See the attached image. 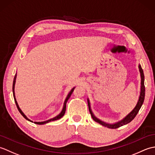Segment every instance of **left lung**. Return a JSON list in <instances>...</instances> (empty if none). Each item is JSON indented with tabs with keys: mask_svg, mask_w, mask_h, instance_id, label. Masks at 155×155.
I'll return each instance as SVG.
<instances>
[{
	"mask_svg": "<svg viewBox=\"0 0 155 155\" xmlns=\"http://www.w3.org/2000/svg\"><path fill=\"white\" fill-rule=\"evenodd\" d=\"M139 71H140V78H141V82H140V96L139 98V100H138L137 103L136 104L135 107H134L133 109L131 110L129 113H128L126 117H124L123 119L117 122V123H113V124H110V123H105V122L101 120L100 119H98V118L94 116V114L92 112L91 108V103L88 98H87V101H88V108H89V111L90 113L91 114V117L93 118V119L97 122V123L101 124V125H103L104 127H107L109 128H117L123 126V125L127 124L128 123H129L130 122L132 121L134 117L137 116V113H139V111L140 110V108L142 107V105L143 104V102L144 100V96H145V87H144V72L142 68H141L140 64L139 65Z\"/></svg>",
	"mask_w": 155,
	"mask_h": 155,
	"instance_id": "obj_1",
	"label": "left lung"
}]
</instances>
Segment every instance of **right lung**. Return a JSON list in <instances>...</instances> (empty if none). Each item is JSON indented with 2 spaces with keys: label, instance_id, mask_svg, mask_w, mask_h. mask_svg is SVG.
I'll return each mask as SVG.
<instances>
[{
  "label": "right lung",
  "instance_id": "right-lung-1",
  "mask_svg": "<svg viewBox=\"0 0 155 155\" xmlns=\"http://www.w3.org/2000/svg\"><path fill=\"white\" fill-rule=\"evenodd\" d=\"M16 74H15V76L14 81H13V84H12V93H13V97H14V99H15V101L16 105V107H17V108H18V111L20 112V113H21V114L22 115V117H24V118H25V119H27V120L30 121V122H32V123H33V121H32L31 120L29 119V118H28L26 116V115L24 114V113H23V112L21 110V108H20V107H19V106H18V103H17V101H16V98H15V83H16ZM74 88H75V87L72 88V89H71V91L68 93V95H67V97H66V98H65V101H64V105H63V107H62V109L61 113H59V114L57 115V116H56L55 117L52 118H51V119H48V120H47L42 121V122H34V123H35V124H47V123H49V122H51V121H54V120H57L60 119L61 118H62V117H63L64 113H65V111H66V104H67V103L68 100L69 99V98H70V97L71 96V94H72V92H73V91H74Z\"/></svg>",
  "mask_w": 155,
  "mask_h": 155
}]
</instances>
